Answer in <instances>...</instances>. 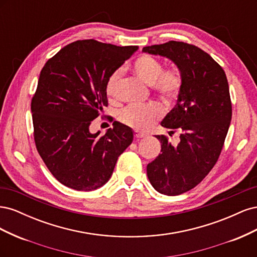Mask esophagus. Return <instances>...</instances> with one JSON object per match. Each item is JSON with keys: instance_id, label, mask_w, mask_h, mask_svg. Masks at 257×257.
<instances>
[{"instance_id": "34e87169", "label": "esophagus", "mask_w": 257, "mask_h": 257, "mask_svg": "<svg viewBox=\"0 0 257 257\" xmlns=\"http://www.w3.org/2000/svg\"><path fill=\"white\" fill-rule=\"evenodd\" d=\"M134 136H135V138H143V137H145L146 135H145L144 133H141V132L135 131V132H134Z\"/></svg>"}]
</instances>
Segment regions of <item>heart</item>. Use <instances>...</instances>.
Masks as SVG:
<instances>
[{"instance_id": "obj_1", "label": "heart", "mask_w": 257, "mask_h": 257, "mask_svg": "<svg viewBox=\"0 0 257 257\" xmlns=\"http://www.w3.org/2000/svg\"><path fill=\"white\" fill-rule=\"evenodd\" d=\"M132 72L143 82L152 85L158 95L165 104L173 103L181 89V75L178 69L172 68L163 71L161 62L149 54H143L132 63ZM121 71L113 72L107 79L105 91L107 96L115 95L116 83ZM161 108L157 104L130 105L119 112L118 119L125 125L136 130H147L161 116Z\"/></svg>"}]
</instances>
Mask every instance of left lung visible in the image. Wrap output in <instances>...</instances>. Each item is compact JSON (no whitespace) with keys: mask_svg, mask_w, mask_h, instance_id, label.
I'll return each instance as SVG.
<instances>
[{"mask_svg":"<svg viewBox=\"0 0 257 257\" xmlns=\"http://www.w3.org/2000/svg\"><path fill=\"white\" fill-rule=\"evenodd\" d=\"M143 52L174 62L181 75L177 103L161 122L169 134L180 133V143L173 146L166 136L155 135L161 153L147 165L153 188L175 196L195 188L220 157L231 120L228 82L223 68L196 46L170 41Z\"/></svg>","mask_w":257,"mask_h":257,"instance_id":"8db88e82","label":"left lung"}]
</instances>
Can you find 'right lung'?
<instances>
[{
    "label": "right lung",
    "instance_id": "1",
    "mask_svg": "<svg viewBox=\"0 0 257 257\" xmlns=\"http://www.w3.org/2000/svg\"><path fill=\"white\" fill-rule=\"evenodd\" d=\"M137 49L77 41L43 67L31 103L34 141L46 166L65 186L77 191L103 186L133 142V130L120 122L105 135L91 133L90 125L108 105L107 79Z\"/></svg>",
    "mask_w": 257,
    "mask_h": 257
}]
</instances>
